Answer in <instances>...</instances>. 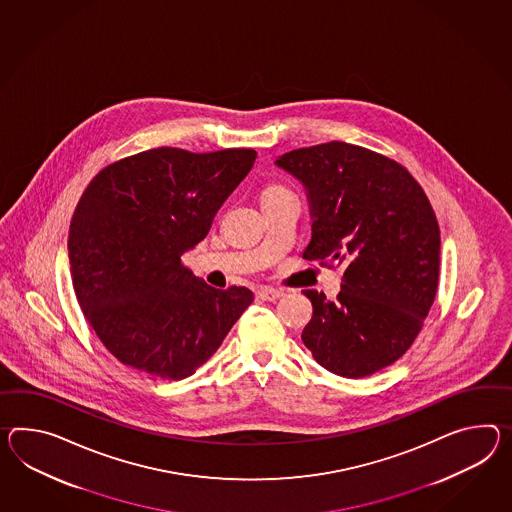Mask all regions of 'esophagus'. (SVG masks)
Returning a JSON list of instances; mask_svg holds the SVG:
<instances>
[{
    "instance_id": "1",
    "label": "esophagus",
    "mask_w": 512,
    "mask_h": 512,
    "mask_svg": "<svg viewBox=\"0 0 512 512\" xmlns=\"http://www.w3.org/2000/svg\"><path fill=\"white\" fill-rule=\"evenodd\" d=\"M257 296L264 301H275L279 300L281 296H285V290H281V288L262 287L259 288Z\"/></svg>"
}]
</instances>
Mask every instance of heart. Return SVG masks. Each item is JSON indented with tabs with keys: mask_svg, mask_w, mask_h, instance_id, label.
<instances>
[{
	"mask_svg": "<svg viewBox=\"0 0 512 512\" xmlns=\"http://www.w3.org/2000/svg\"><path fill=\"white\" fill-rule=\"evenodd\" d=\"M275 190H285V188H283V187H270V188H266V190H264V194H266V192H275Z\"/></svg>",
	"mask_w": 512,
	"mask_h": 512,
	"instance_id": "b5f03b06",
	"label": "heart"
}]
</instances>
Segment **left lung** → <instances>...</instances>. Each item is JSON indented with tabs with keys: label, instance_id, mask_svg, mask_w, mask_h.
I'll list each match as a JSON object with an SVG mask.
<instances>
[{
	"label": "left lung",
	"instance_id": "obj_1",
	"mask_svg": "<svg viewBox=\"0 0 512 512\" xmlns=\"http://www.w3.org/2000/svg\"><path fill=\"white\" fill-rule=\"evenodd\" d=\"M311 205L303 259L342 268L337 301L303 290L312 318L301 340L333 374L359 379L403 357L438 288L440 229L424 188L405 166L348 142L281 155Z\"/></svg>",
	"mask_w": 512,
	"mask_h": 512
}]
</instances>
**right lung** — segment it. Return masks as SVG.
Listing matches in <instances>:
<instances>
[{"label":"right lung","instance_id":"obj_1","mask_svg":"<svg viewBox=\"0 0 512 512\" xmlns=\"http://www.w3.org/2000/svg\"><path fill=\"white\" fill-rule=\"evenodd\" d=\"M257 159L250 148H155L109 164L75 207L68 257L79 307L101 344L144 374L179 381L220 348L253 301L212 288L181 255Z\"/></svg>","mask_w":512,"mask_h":512}]
</instances>
